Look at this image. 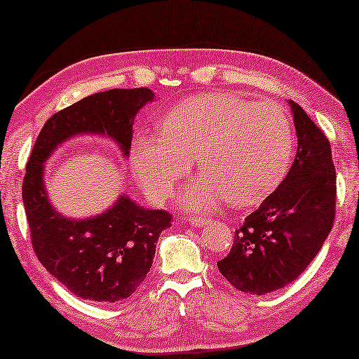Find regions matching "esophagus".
<instances>
[{"mask_svg": "<svg viewBox=\"0 0 359 359\" xmlns=\"http://www.w3.org/2000/svg\"><path fill=\"white\" fill-rule=\"evenodd\" d=\"M189 221L191 226H201V228H203V226L210 223V218H196V216H191Z\"/></svg>", "mask_w": 359, "mask_h": 359, "instance_id": "esophagus-1", "label": "esophagus"}]
</instances>
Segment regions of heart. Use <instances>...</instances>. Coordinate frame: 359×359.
I'll use <instances>...</instances> for the list:
<instances>
[{
    "label": "heart",
    "instance_id": "heart-1",
    "mask_svg": "<svg viewBox=\"0 0 359 359\" xmlns=\"http://www.w3.org/2000/svg\"><path fill=\"white\" fill-rule=\"evenodd\" d=\"M291 153V125L280 105L210 93L170 109L159 136H138L131 163L149 198L163 201L195 156L201 174L180 191V201L211 210L226 198L236 206L260 201L286 174Z\"/></svg>",
    "mask_w": 359,
    "mask_h": 359
}]
</instances>
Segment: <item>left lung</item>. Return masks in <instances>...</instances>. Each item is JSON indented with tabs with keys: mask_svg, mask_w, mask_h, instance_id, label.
Listing matches in <instances>:
<instances>
[{
	"mask_svg": "<svg viewBox=\"0 0 359 359\" xmlns=\"http://www.w3.org/2000/svg\"><path fill=\"white\" fill-rule=\"evenodd\" d=\"M297 151L285 180L234 232V244L218 262L236 290L265 294L294 281L332 231L337 175L330 141L299 104L290 100Z\"/></svg>",
	"mask_w": 359,
	"mask_h": 359,
	"instance_id": "8db88e82",
	"label": "left lung"
}]
</instances>
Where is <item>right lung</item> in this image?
I'll return each instance as SVG.
<instances>
[{
	"instance_id": "add662e5",
	"label": "right lung",
	"mask_w": 359,
	"mask_h": 359,
	"mask_svg": "<svg viewBox=\"0 0 359 359\" xmlns=\"http://www.w3.org/2000/svg\"><path fill=\"white\" fill-rule=\"evenodd\" d=\"M153 97L151 89L136 88L78 100L45 122L27 161L22 200L34 252L55 278L83 299L117 302L133 294L148 275L156 242L172 216L141 208L123 195L94 218H65L48 203L43 163L60 143L79 133L107 135L128 156L135 115Z\"/></svg>"
}]
</instances>
